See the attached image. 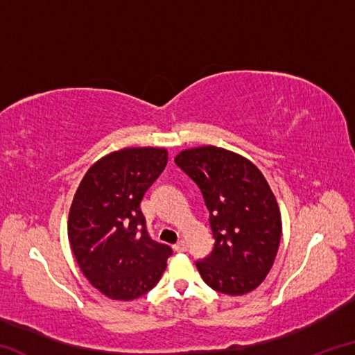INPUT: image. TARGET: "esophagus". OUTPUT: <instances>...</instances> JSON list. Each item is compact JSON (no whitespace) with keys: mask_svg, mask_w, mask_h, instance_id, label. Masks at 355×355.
Returning a JSON list of instances; mask_svg holds the SVG:
<instances>
[{"mask_svg":"<svg viewBox=\"0 0 355 355\" xmlns=\"http://www.w3.org/2000/svg\"><path fill=\"white\" fill-rule=\"evenodd\" d=\"M173 249H175V252H184L186 249H188V245H186L183 239H180V241L175 245H173Z\"/></svg>","mask_w":355,"mask_h":355,"instance_id":"esophagus-1","label":"esophagus"}]
</instances>
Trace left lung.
<instances>
[{
	"mask_svg": "<svg viewBox=\"0 0 355 355\" xmlns=\"http://www.w3.org/2000/svg\"><path fill=\"white\" fill-rule=\"evenodd\" d=\"M175 164L199 186L209 211L214 248L196 261L203 282L230 296L255 290L272 268L282 236L277 200L263 173L213 146L184 150Z\"/></svg>",
	"mask_w": 355,
	"mask_h": 355,
	"instance_id": "8db88e82",
	"label": "left lung"
}]
</instances>
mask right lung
Masks as SVG:
<instances>
[{
  "label": "right lung",
  "mask_w": 355,
  "mask_h": 355,
  "mask_svg": "<svg viewBox=\"0 0 355 355\" xmlns=\"http://www.w3.org/2000/svg\"><path fill=\"white\" fill-rule=\"evenodd\" d=\"M167 164L164 148H123L81 180L69 214L78 266L105 296L133 300L158 284L172 249L150 236L141 202Z\"/></svg>",
  "instance_id": "1"
}]
</instances>
